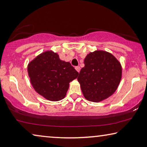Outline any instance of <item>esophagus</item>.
Here are the masks:
<instances>
[{"label": "esophagus", "mask_w": 147, "mask_h": 147, "mask_svg": "<svg viewBox=\"0 0 147 147\" xmlns=\"http://www.w3.org/2000/svg\"><path fill=\"white\" fill-rule=\"evenodd\" d=\"M75 69H76V71L78 72V73H79V72H80V67H79V66H76V67H75Z\"/></svg>", "instance_id": "34e87169"}]
</instances>
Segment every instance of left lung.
I'll list each match as a JSON object with an SVG mask.
<instances>
[{
	"instance_id": "8db88e82",
	"label": "left lung",
	"mask_w": 147,
	"mask_h": 147,
	"mask_svg": "<svg viewBox=\"0 0 147 147\" xmlns=\"http://www.w3.org/2000/svg\"><path fill=\"white\" fill-rule=\"evenodd\" d=\"M78 81L90 101L99 102L113 95L122 78V66L111 53L96 50L86 55Z\"/></svg>"
}]
</instances>
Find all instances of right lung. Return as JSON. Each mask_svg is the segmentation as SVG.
<instances>
[{
	"label": "right lung",
	"instance_id": "right-lung-1",
	"mask_svg": "<svg viewBox=\"0 0 147 147\" xmlns=\"http://www.w3.org/2000/svg\"><path fill=\"white\" fill-rule=\"evenodd\" d=\"M27 71L34 90L52 101L63 99L69 83L78 75L69 62L62 61L52 51H46L36 56L28 64Z\"/></svg>",
	"mask_w": 147,
	"mask_h": 147
}]
</instances>
